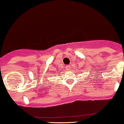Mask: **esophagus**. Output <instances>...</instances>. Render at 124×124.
I'll use <instances>...</instances> for the list:
<instances>
[{"mask_svg":"<svg viewBox=\"0 0 124 124\" xmlns=\"http://www.w3.org/2000/svg\"><path fill=\"white\" fill-rule=\"evenodd\" d=\"M65 69H66V70H70L71 67H70V66H69V65H66V66H65Z\"/></svg>","mask_w":124,"mask_h":124,"instance_id":"esophagus-1","label":"esophagus"}]
</instances>
